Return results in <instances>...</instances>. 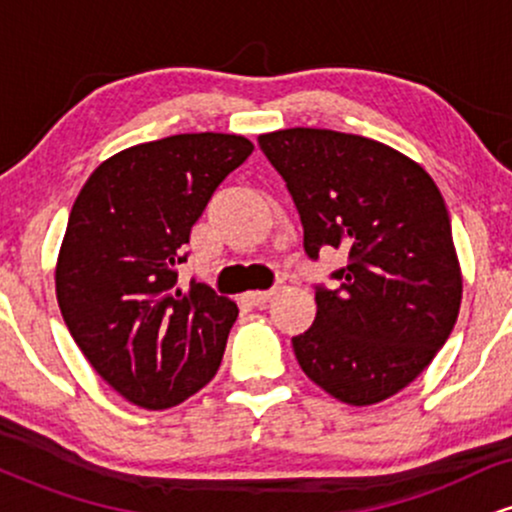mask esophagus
I'll list each match as a JSON object with an SVG mask.
<instances>
[{"instance_id":"1","label":"esophagus","mask_w":512,"mask_h":512,"mask_svg":"<svg viewBox=\"0 0 512 512\" xmlns=\"http://www.w3.org/2000/svg\"><path fill=\"white\" fill-rule=\"evenodd\" d=\"M272 296H274V289H269V291H248V293H245V298H248L252 305H264Z\"/></svg>"}]
</instances>
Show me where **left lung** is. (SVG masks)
<instances>
[{
	"instance_id": "1",
	"label": "left lung",
	"mask_w": 512,
	"mask_h": 512,
	"mask_svg": "<svg viewBox=\"0 0 512 512\" xmlns=\"http://www.w3.org/2000/svg\"><path fill=\"white\" fill-rule=\"evenodd\" d=\"M303 221V245L349 250L315 291L317 315L293 337L303 373L351 407L414 383L448 342L462 303L450 216L431 175L392 146L334 129L260 134Z\"/></svg>"
}]
</instances>
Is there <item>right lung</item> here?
<instances>
[{"label":"right lung","instance_id":"1","mask_svg":"<svg viewBox=\"0 0 512 512\" xmlns=\"http://www.w3.org/2000/svg\"><path fill=\"white\" fill-rule=\"evenodd\" d=\"M240 134H173L88 175L69 214L55 289L69 334L117 395L170 409L221 366L238 305L178 286L185 245L216 187L252 154Z\"/></svg>","mask_w":512,"mask_h":512}]
</instances>
